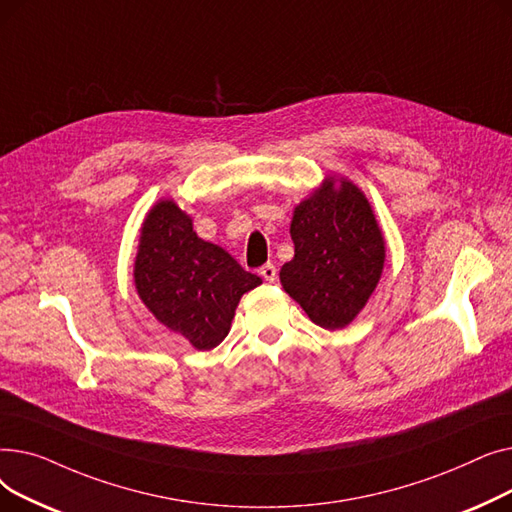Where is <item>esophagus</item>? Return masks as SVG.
I'll return each instance as SVG.
<instances>
[{
  "instance_id": "obj_1",
  "label": "esophagus",
  "mask_w": 512,
  "mask_h": 512,
  "mask_svg": "<svg viewBox=\"0 0 512 512\" xmlns=\"http://www.w3.org/2000/svg\"><path fill=\"white\" fill-rule=\"evenodd\" d=\"M259 274L265 282H276V278H278V270H276L274 263H265L259 270Z\"/></svg>"
}]
</instances>
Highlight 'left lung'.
<instances>
[{
	"instance_id": "obj_1",
	"label": "left lung",
	"mask_w": 512,
	"mask_h": 512,
	"mask_svg": "<svg viewBox=\"0 0 512 512\" xmlns=\"http://www.w3.org/2000/svg\"><path fill=\"white\" fill-rule=\"evenodd\" d=\"M294 257L280 282L313 324L338 330L365 307L384 270V236L359 188L340 180L305 199L292 215Z\"/></svg>"
}]
</instances>
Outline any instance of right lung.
Masks as SVG:
<instances>
[{"mask_svg": "<svg viewBox=\"0 0 512 512\" xmlns=\"http://www.w3.org/2000/svg\"><path fill=\"white\" fill-rule=\"evenodd\" d=\"M134 284L157 321L209 351L228 336L240 297L261 278L201 240L174 201H159L141 230Z\"/></svg>", "mask_w": 512, "mask_h": 512, "instance_id": "add662e5", "label": "right lung"}]
</instances>
